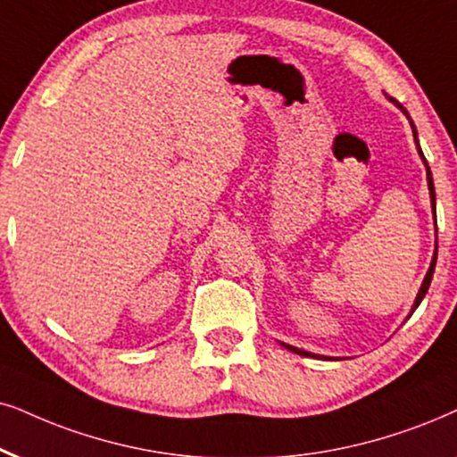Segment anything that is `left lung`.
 <instances>
[{
	"mask_svg": "<svg viewBox=\"0 0 457 457\" xmlns=\"http://www.w3.org/2000/svg\"><path fill=\"white\" fill-rule=\"evenodd\" d=\"M392 103H396L395 99H390ZM398 105V103H396ZM403 109V105H398ZM403 113L407 115V112L405 109H403ZM409 118V115H407ZM411 129H413V137H415V145H418V132H415V126H413V122H411ZM418 149H420V145H418ZM420 155L421 158H424V154H421V149H420ZM424 164H426V175H428V189H430V200H432V209H435V186H432V175H430V166H428V162H426V158H424ZM435 265H436V253H435V257H432V263H430V270H428V274H426V278H424V282H421V288H420V293H418V297H415V308H418V305L421 303V299H424V295L426 293H428V287H430V280H432V274H435ZM287 345V344H285ZM288 350L291 352H295V354H302V356H314V354H310V352H305V350H299V348H293V345H287Z\"/></svg>",
	"mask_w": 457,
	"mask_h": 457,
	"instance_id": "obj_1",
	"label": "left lung"
}]
</instances>
